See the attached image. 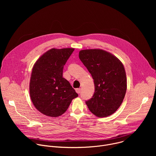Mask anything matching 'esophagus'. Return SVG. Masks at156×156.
<instances>
[{
  "instance_id": "1",
  "label": "esophagus",
  "mask_w": 156,
  "mask_h": 156,
  "mask_svg": "<svg viewBox=\"0 0 156 156\" xmlns=\"http://www.w3.org/2000/svg\"><path fill=\"white\" fill-rule=\"evenodd\" d=\"M76 92L78 93V94H80L81 93V89L80 88H77L76 89Z\"/></svg>"
}]
</instances>
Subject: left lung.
<instances>
[{
	"mask_svg": "<svg viewBox=\"0 0 156 156\" xmlns=\"http://www.w3.org/2000/svg\"><path fill=\"white\" fill-rule=\"evenodd\" d=\"M79 58L94 80V93L86 104L98 117L114 114L119 108L126 91V77L122 63L114 55L101 49H86Z\"/></svg>",
	"mask_w": 156,
	"mask_h": 156,
	"instance_id": "left-lung-1",
	"label": "left lung"
}]
</instances>
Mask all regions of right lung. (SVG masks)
<instances>
[{"instance_id": "1", "label": "right lung", "mask_w": 156, "mask_h": 156, "mask_svg": "<svg viewBox=\"0 0 156 156\" xmlns=\"http://www.w3.org/2000/svg\"><path fill=\"white\" fill-rule=\"evenodd\" d=\"M73 51V48L52 49L33 66L30 97L37 110L45 115L57 117L62 115L72 101L78 96L69 81L63 78V66Z\"/></svg>"}]
</instances>
